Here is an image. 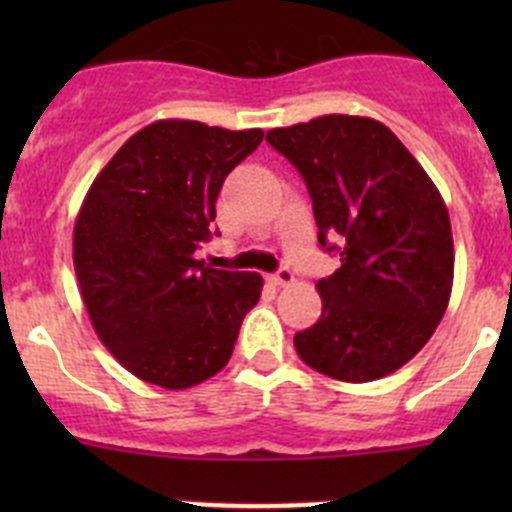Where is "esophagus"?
<instances>
[{
  "mask_svg": "<svg viewBox=\"0 0 512 512\" xmlns=\"http://www.w3.org/2000/svg\"><path fill=\"white\" fill-rule=\"evenodd\" d=\"M270 282H272V285H280V287L292 285V282H294L292 270H287V267H280V270H277V272H272Z\"/></svg>",
  "mask_w": 512,
  "mask_h": 512,
  "instance_id": "34e87169",
  "label": "esophagus"
}]
</instances>
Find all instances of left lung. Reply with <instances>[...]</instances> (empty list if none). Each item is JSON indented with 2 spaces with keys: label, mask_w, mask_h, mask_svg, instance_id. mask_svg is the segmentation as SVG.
<instances>
[{
  "label": "left lung",
  "mask_w": 512,
  "mask_h": 512,
  "mask_svg": "<svg viewBox=\"0 0 512 512\" xmlns=\"http://www.w3.org/2000/svg\"><path fill=\"white\" fill-rule=\"evenodd\" d=\"M304 178L319 245L339 267L319 280L322 317L294 334L299 359L339 381L381 379L421 352L451 299L446 203L409 148L366 116L267 131Z\"/></svg>",
  "instance_id": "8db88e82"
}]
</instances>
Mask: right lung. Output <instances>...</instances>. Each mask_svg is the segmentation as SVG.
Listing matches in <instances>:
<instances>
[{"instance_id":"1","label":"right lung","mask_w":512,"mask_h":512,"mask_svg":"<svg viewBox=\"0 0 512 512\" xmlns=\"http://www.w3.org/2000/svg\"><path fill=\"white\" fill-rule=\"evenodd\" d=\"M260 128L156 121L96 175L74 225V267L98 339L133 376L188 389L230 361L257 272L195 260L213 237L227 173L262 143Z\"/></svg>"}]
</instances>
